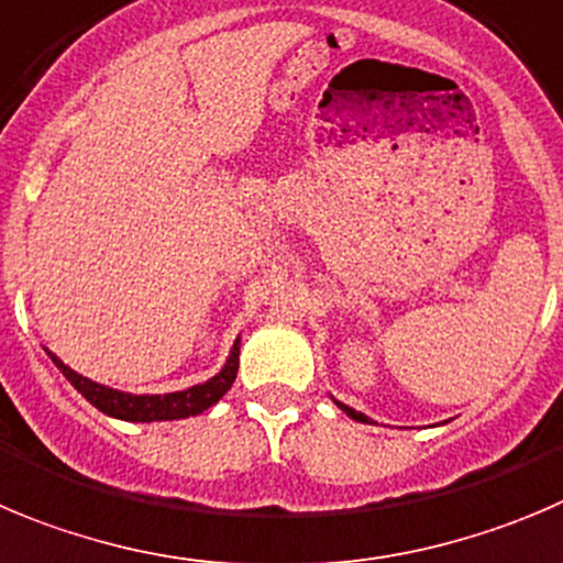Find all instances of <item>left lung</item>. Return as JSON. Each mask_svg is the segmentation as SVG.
<instances>
[{"label":"left lung","instance_id":"obj_1","mask_svg":"<svg viewBox=\"0 0 563 563\" xmlns=\"http://www.w3.org/2000/svg\"><path fill=\"white\" fill-rule=\"evenodd\" d=\"M335 406H339V408H341V411H344V413H346V417H353V419H355V422H369V417H364V413H361V411H355V408L344 406V402H335Z\"/></svg>","mask_w":563,"mask_h":563}]
</instances>
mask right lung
I'll list each match as a JSON object with an SVG mask.
<instances>
[{
    "instance_id": "1",
    "label": "right lung",
    "mask_w": 563,
    "mask_h": 563,
    "mask_svg": "<svg viewBox=\"0 0 563 563\" xmlns=\"http://www.w3.org/2000/svg\"><path fill=\"white\" fill-rule=\"evenodd\" d=\"M52 361H55L57 369L66 375V380L71 383L93 408H99V411L108 413V417L124 419V422H166V419L197 417V413L208 411L213 402L222 400L224 394H228V388L233 386L235 372H239V341L233 344L228 364H224V369L219 372L217 377H210L208 383H199V386H191L186 388V391L175 394L115 391V388L99 386V383L77 375V372L68 369L57 355H52Z\"/></svg>"
}]
</instances>
